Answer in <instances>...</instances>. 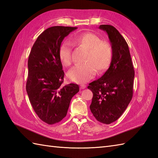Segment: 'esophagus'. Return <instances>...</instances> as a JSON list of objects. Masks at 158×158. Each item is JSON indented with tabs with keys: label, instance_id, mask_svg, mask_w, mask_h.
I'll return each mask as SVG.
<instances>
[{
	"label": "esophagus",
	"instance_id": "34e87169",
	"mask_svg": "<svg viewBox=\"0 0 158 158\" xmlns=\"http://www.w3.org/2000/svg\"><path fill=\"white\" fill-rule=\"evenodd\" d=\"M85 88H86V85H85V84H81V85H80V88H81V89H84Z\"/></svg>",
	"mask_w": 158,
	"mask_h": 158
}]
</instances>
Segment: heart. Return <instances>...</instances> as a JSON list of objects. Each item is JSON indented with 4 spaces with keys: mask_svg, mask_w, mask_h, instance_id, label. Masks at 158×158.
Returning <instances> with one entry per match:
<instances>
[{
    "mask_svg": "<svg viewBox=\"0 0 158 158\" xmlns=\"http://www.w3.org/2000/svg\"><path fill=\"white\" fill-rule=\"evenodd\" d=\"M71 41L77 46L88 49V52L85 57L86 63L75 66L67 74L70 81L85 83L95 75L96 69L101 73L108 69L113 59V48L109 42L102 41L99 36L89 32L75 36ZM58 55L64 66L72 64L71 49L68 43L64 42L60 45Z\"/></svg>",
    "mask_w": 158,
    "mask_h": 158,
    "instance_id": "b5f03b06",
    "label": "heart"
}]
</instances>
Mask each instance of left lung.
Returning a JSON list of instances; mask_svg holds the SVG:
<instances>
[{
    "label": "left lung",
    "instance_id": "8db88e82",
    "mask_svg": "<svg viewBox=\"0 0 158 158\" xmlns=\"http://www.w3.org/2000/svg\"><path fill=\"white\" fill-rule=\"evenodd\" d=\"M99 28L109 35L113 59L105 73L88 86L93 93L89 108L97 121L110 124L119 118L132 98L135 70L128 45L122 35L113 26Z\"/></svg>",
    "mask_w": 158,
    "mask_h": 158
}]
</instances>
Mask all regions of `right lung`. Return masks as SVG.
Masks as SVG:
<instances>
[{"mask_svg":"<svg viewBox=\"0 0 158 158\" xmlns=\"http://www.w3.org/2000/svg\"><path fill=\"white\" fill-rule=\"evenodd\" d=\"M75 29L60 26L46 29L36 39L28 57L26 92L36 115L49 125L64 118L71 98L79 91L77 84L62 85L64 72L58 55L63 39Z\"/></svg>","mask_w":158,"mask_h":158,"instance_id":"right-lung-1","label":"right lung"}]
</instances>
